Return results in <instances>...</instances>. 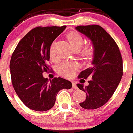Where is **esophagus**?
Masks as SVG:
<instances>
[{"label":"esophagus","mask_w":133,"mask_h":133,"mask_svg":"<svg viewBox=\"0 0 133 133\" xmlns=\"http://www.w3.org/2000/svg\"><path fill=\"white\" fill-rule=\"evenodd\" d=\"M72 88L78 89V86H76V83L75 82H72Z\"/></svg>","instance_id":"34e87169"}]
</instances>
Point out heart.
<instances>
[{
	"label": "heart",
	"mask_w": 133,
	"mask_h": 133,
	"mask_svg": "<svg viewBox=\"0 0 133 133\" xmlns=\"http://www.w3.org/2000/svg\"><path fill=\"white\" fill-rule=\"evenodd\" d=\"M69 44L74 50H80L84 44V39L80 34L75 31H70L66 36ZM94 47L92 44H89L84 48L82 52V55L86 58H88L93 55ZM50 55L53 57L52 52L51 51ZM58 72L65 77L70 78L73 76L76 71V66L75 63L66 61L62 63L58 68Z\"/></svg>",
	"instance_id": "b5f03b06"
}]
</instances>
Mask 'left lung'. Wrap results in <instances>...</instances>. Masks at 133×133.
Wrapping results in <instances>:
<instances>
[{
  "label": "left lung",
  "mask_w": 133,
  "mask_h": 133,
  "mask_svg": "<svg viewBox=\"0 0 133 133\" xmlns=\"http://www.w3.org/2000/svg\"><path fill=\"white\" fill-rule=\"evenodd\" d=\"M76 30L91 40L94 47L91 67L82 71L78 77L92 79L89 84H77L84 91L86 98L80 105L86 109H95L107 103L117 88L123 76V60L114 39L98 25H80Z\"/></svg>",
  "instance_id": "8db88e82"
}]
</instances>
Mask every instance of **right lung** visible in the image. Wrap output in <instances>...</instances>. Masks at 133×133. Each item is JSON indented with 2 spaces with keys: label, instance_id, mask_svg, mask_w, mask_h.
<instances>
[{
  "label": "right lung",
  "instance_id": "right-lung-1",
  "mask_svg": "<svg viewBox=\"0 0 133 133\" xmlns=\"http://www.w3.org/2000/svg\"><path fill=\"white\" fill-rule=\"evenodd\" d=\"M66 28L37 27L18 43L10 63L12 83L16 93L25 106L45 111L54 106L57 94L70 89L71 82L62 78L49 80L43 76L49 70L50 47Z\"/></svg>",
  "mask_w": 133,
  "mask_h": 133
}]
</instances>
